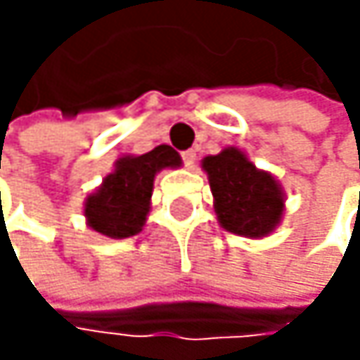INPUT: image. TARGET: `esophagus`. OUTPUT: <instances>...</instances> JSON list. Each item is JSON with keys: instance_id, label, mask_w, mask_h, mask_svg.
<instances>
[{"instance_id": "34e87169", "label": "esophagus", "mask_w": 360, "mask_h": 360, "mask_svg": "<svg viewBox=\"0 0 360 360\" xmlns=\"http://www.w3.org/2000/svg\"><path fill=\"white\" fill-rule=\"evenodd\" d=\"M181 160H184V164H186L188 168H192V166H194V162H196V150H194V148L184 150V153H181Z\"/></svg>"}]
</instances>
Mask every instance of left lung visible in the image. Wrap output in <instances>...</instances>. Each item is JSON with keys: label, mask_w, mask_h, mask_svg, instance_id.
Masks as SVG:
<instances>
[{"label": "left lung", "mask_w": 360, "mask_h": 360, "mask_svg": "<svg viewBox=\"0 0 360 360\" xmlns=\"http://www.w3.org/2000/svg\"><path fill=\"white\" fill-rule=\"evenodd\" d=\"M210 174L220 224L246 238H264L283 216V194L268 172L257 170L242 150L224 148L202 160Z\"/></svg>", "instance_id": "obj_1"}]
</instances>
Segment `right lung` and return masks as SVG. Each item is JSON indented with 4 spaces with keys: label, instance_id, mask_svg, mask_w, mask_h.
Masks as SVG:
<instances>
[{
    "label": "right lung",
    "instance_id": "add662e5",
    "mask_svg": "<svg viewBox=\"0 0 360 360\" xmlns=\"http://www.w3.org/2000/svg\"><path fill=\"white\" fill-rule=\"evenodd\" d=\"M179 164V153L168 144L155 146L138 158L118 160L116 170L108 174L96 194L86 200L88 224L96 233L114 240L131 238L142 231L146 220L155 172Z\"/></svg>",
    "mask_w": 360,
    "mask_h": 360
}]
</instances>
